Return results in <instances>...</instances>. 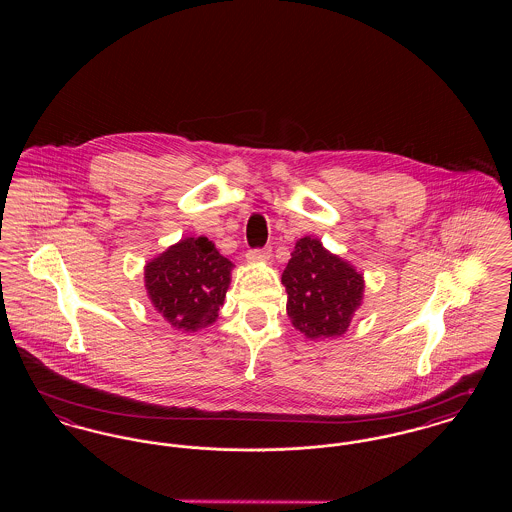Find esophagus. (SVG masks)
<instances>
[{"label":"esophagus","mask_w":512,"mask_h":512,"mask_svg":"<svg viewBox=\"0 0 512 512\" xmlns=\"http://www.w3.org/2000/svg\"><path fill=\"white\" fill-rule=\"evenodd\" d=\"M270 257H272L270 247H265V249H249V251L245 253L247 263H267Z\"/></svg>","instance_id":"34e87169"}]
</instances>
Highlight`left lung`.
<instances>
[{"instance_id": "obj_1", "label": "left lung", "mask_w": 512, "mask_h": 512, "mask_svg": "<svg viewBox=\"0 0 512 512\" xmlns=\"http://www.w3.org/2000/svg\"><path fill=\"white\" fill-rule=\"evenodd\" d=\"M282 284L288 292V317L311 340L345 334L365 292L363 274L311 236L295 244Z\"/></svg>"}]
</instances>
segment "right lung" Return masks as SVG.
Wrapping results in <instances>:
<instances>
[{
	"label": "right lung",
	"mask_w": 512,
	"mask_h": 512,
	"mask_svg": "<svg viewBox=\"0 0 512 512\" xmlns=\"http://www.w3.org/2000/svg\"><path fill=\"white\" fill-rule=\"evenodd\" d=\"M232 267L205 236L184 238L147 263V295L176 330L197 332L219 317Z\"/></svg>",
	"instance_id": "add662e5"
}]
</instances>
